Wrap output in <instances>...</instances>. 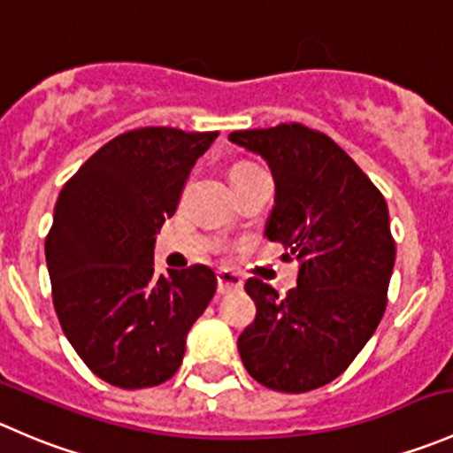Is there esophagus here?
I'll return each instance as SVG.
<instances>
[{
	"mask_svg": "<svg viewBox=\"0 0 453 453\" xmlns=\"http://www.w3.org/2000/svg\"><path fill=\"white\" fill-rule=\"evenodd\" d=\"M218 280V293L225 295V293H231V290H240L242 288V277L235 275V273H228V271H220L216 275Z\"/></svg>",
	"mask_w": 453,
	"mask_h": 453,
	"instance_id": "obj_1",
	"label": "esophagus"
}]
</instances>
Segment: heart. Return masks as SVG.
Returning a JSON list of instances; mask_svg holds the SVG:
<instances>
[{"label":"heart","mask_w":453,"mask_h":453,"mask_svg":"<svg viewBox=\"0 0 453 453\" xmlns=\"http://www.w3.org/2000/svg\"><path fill=\"white\" fill-rule=\"evenodd\" d=\"M244 167H253V165L250 163H237V165H233V169H244ZM231 169V172H233Z\"/></svg>","instance_id":"obj_1"}]
</instances>
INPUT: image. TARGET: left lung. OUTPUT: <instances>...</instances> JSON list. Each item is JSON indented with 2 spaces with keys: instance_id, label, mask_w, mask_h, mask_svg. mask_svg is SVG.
Here are the masks:
<instances>
[{
  "instance_id": "8db88e82",
  "label": "left lung",
  "mask_w": 453,
  "mask_h": 453,
  "mask_svg": "<svg viewBox=\"0 0 453 453\" xmlns=\"http://www.w3.org/2000/svg\"><path fill=\"white\" fill-rule=\"evenodd\" d=\"M262 156L275 178L266 235L299 259L297 286L280 297L246 281L257 312L237 339L257 383L299 394L330 383L377 330L396 244L388 204L359 165L324 132L302 123L228 134Z\"/></svg>"
}]
</instances>
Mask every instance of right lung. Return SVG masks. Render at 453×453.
Masks as SVG:
<instances>
[{"mask_svg":"<svg viewBox=\"0 0 453 453\" xmlns=\"http://www.w3.org/2000/svg\"><path fill=\"white\" fill-rule=\"evenodd\" d=\"M218 132L138 127L89 156L61 189L46 235L52 303L76 355L123 389L176 374L216 293L211 268L154 273V242Z\"/></svg>","mask_w":453,"mask_h":453,"instance_id":"1","label":"right lung"}]
</instances>
